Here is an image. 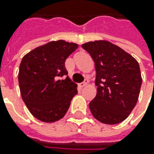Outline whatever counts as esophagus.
<instances>
[{
  "instance_id": "34e87169",
  "label": "esophagus",
  "mask_w": 154,
  "mask_h": 154,
  "mask_svg": "<svg viewBox=\"0 0 154 154\" xmlns=\"http://www.w3.org/2000/svg\"><path fill=\"white\" fill-rule=\"evenodd\" d=\"M87 80H86L85 81H83V82H81V83H80L79 84V86H80V88H82V87H84V86H86V85H87Z\"/></svg>"
}]
</instances>
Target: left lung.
<instances>
[{"instance_id":"left-lung-1","label":"left lung","mask_w":154,"mask_h":154,"mask_svg":"<svg viewBox=\"0 0 154 154\" xmlns=\"http://www.w3.org/2000/svg\"><path fill=\"white\" fill-rule=\"evenodd\" d=\"M95 63L97 95L89 103L92 116L105 124L124 121L134 108L141 86L139 63L108 41L81 45Z\"/></svg>"}]
</instances>
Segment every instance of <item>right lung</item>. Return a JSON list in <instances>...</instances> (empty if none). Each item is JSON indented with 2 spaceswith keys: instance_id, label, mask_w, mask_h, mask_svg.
Wrapping results in <instances>:
<instances>
[{
  "instance_id": "1",
  "label": "right lung",
  "mask_w": 154,
  "mask_h": 154,
  "mask_svg": "<svg viewBox=\"0 0 154 154\" xmlns=\"http://www.w3.org/2000/svg\"><path fill=\"white\" fill-rule=\"evenodd\" d=\"M78 45L63 40L39 46L22 58L19 85L24 103L37 119L54 122L67 113L77 94V85L68 78L65 61Z\"/></svg>"
}]
</instances>
